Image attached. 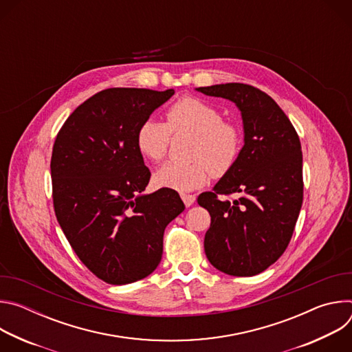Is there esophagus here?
Listing matches in <instances>:
<instances>
[{
    "label": "esophagus",
    "mask_w": 352,
    "mask_h": 352,
    "mask_svg": "<svg viewBox=\"0 0 352 352\" xmlns=\"http://www.w3.org/2000/svg\"><path fill=\"white\" fill-rule=\"evenodd\" d=\"M181 199L184 200L185 206H186V208H189V206H192V205L195 204L196 196H195V195H188V193H181Z\"/></svg>",
    "instance_id": "obj_1"
}]
</instances>
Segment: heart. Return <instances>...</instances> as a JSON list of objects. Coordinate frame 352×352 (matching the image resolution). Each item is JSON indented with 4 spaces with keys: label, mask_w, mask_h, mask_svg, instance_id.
<instances>
[{
    "label": "heart",
    "mask_w": 352,
    "mask_h": 352,
    "mask_svg": "<svg viewBox=\"0 0 352 352\" xmlns=\"http://www.w3.org/2000/svg\"><path fill=\"white\" fill-rule=\"evenodd\" d=\"M173 135H193L189 163H166L153 175L155 184L178 192L205 185L213 177L226 175L236 163L242 133L236 124L223 120L221 111L197 97H182L166 111V124L144 120L136 131V147L148 162H160Z\"/></svg>",
    "instance_id": "1"
}]
</instances>
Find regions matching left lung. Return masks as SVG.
<instances>
[{
  "label": "left lung",
  "instance_id": "1",
  "mask_svg": "<svg viewBox=\"0 0 352 352\" xmlns=\"http://www.w3.org/2000/svg\"><path fill=\"white\" fill-rule=\"evenodd\" d=\"M196 90L235 103L245 133L235 166L197 197L212 217L205 252L226 274L255 276L284 254L302 206L300 142L284 111L258 87L226 83ZM232 192L240 197L223 199Z\"/></svg>",
  "mask_w": 352,
  "mask_h": 352
}]
</instances>
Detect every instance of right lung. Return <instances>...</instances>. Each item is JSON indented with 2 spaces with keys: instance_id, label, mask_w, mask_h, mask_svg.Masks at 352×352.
I'll use <instances>...</instances> for the list:
<instances>
[{
  "instance_id": "1",
  "label": "right lung",
  "mask_w": 352,
  "mask_h": 352,
  "mask_svg": "<svg viewBox=\"0 0 352 352\" xmlns=\"http://www.w3.org/2000/svg\"><path fill=\"white\" fill-rule=\"evenodd\" d=\"M111 87L82 103L60 129L52 155L57 220L80 262L100 280L122 285L153 273L163 235L185 206L178 192H142L150 171L136 131L174 94Z\"/></svg>"
}]
</instances>
